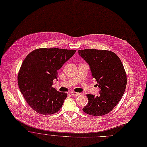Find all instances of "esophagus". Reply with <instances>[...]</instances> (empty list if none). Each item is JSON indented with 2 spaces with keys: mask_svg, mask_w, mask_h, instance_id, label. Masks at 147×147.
<instances>
[{
  "mask_svg": "<svg viewBox=\"0 0 147 147\" xmlns=\"http://www.w3.org/2000/svg\"><path fill=\"white\" fill-rule=\"evenodd\" d=\"M70 94L71 95H73V96H79V95H80V94L79 93H78V92H73V91H72V92H70Z\"/></svg>",
  "mask_w": 147,
  "mask_h": 147,
  "instance_id": "1",
  "label": "esophagus"
}]
</instances>
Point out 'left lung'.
<instances>
[{
	"mask_svg": "<svg viewBox=\"0 0 147 147\" xmlns=\"http://www.w3.org/2000/svg\"><path fill=\"white\" fill-rule=\"evenodd\" d=\"M78 53L89 65L99 88L98 96L87 94L89 101L83 111L93 116L108 114L120 101L126 87V74L121 61L109 51L89 49Z\"/></svg>",
	"mask_w": 147,
	"mask_h": 147,
	"instance_id": "left-lung-1",
	"label": "left lung"
}]
</instances>
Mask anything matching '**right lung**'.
<instances>
[{
  "instance_id": "add662e5",
  "label": "right lung",
  "mask_w": 147,
  "mask_h": 147,
  "mask_svg": "<svg viewBox=\"0 0 147 147\" xmlns=\"http://www.w3.org/2000/svg\"><path fill=\"white\" fill-rule=\"evenodd\" d=\"M76 50L40 48L30 52L24 59L18 75L21 94L27 104L37 113L49 115L61 109L67 93L53 88L58 70L73 56Z\"/></svg>"
}]
</instances>
